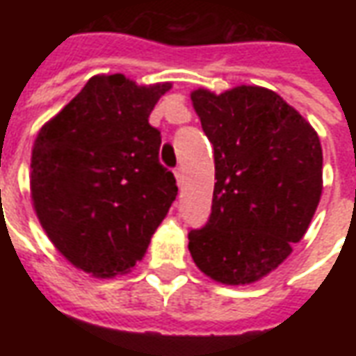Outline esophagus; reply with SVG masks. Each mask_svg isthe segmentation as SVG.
I'll return each instance as SVG.
<instances>
[{
  "label": "esophagus",
  "instance_id": "obj_1",
  "mask_svg": "<svg viewBox=\"0 0 356 356\" xmlns=\"http://www.w3.org/2000/svg\"><path fill=\"white\" fill-rule=\"evenodd\" d=\"M175 177H177V185L179 186L183 185V179H185V173H183V170H181V168H175Z\"/></svg>",
  "mask_w": 356,
  "mask_h": 356
}]
</instances>
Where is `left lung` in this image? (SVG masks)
<instances>
[{"instance_id": "1", "label": "left lung", "mask_w": 356, "mask_h": 356, "mask_svg": "<svg viewBox=\"0 0 356 356\" xmlns=\"http://www.w3.org/2000/svg\"><path fill=\"white\" fill-rule=\"evenodd\" d=\"M213 145L208 223L188 231L202 273L231 286L268 275L303 238L322 193V148L311 125L268 89L193 93Z\"/></svg>"}]
</instances>
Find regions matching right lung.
I'll return each mask as SVG.
<instances>
[{"mask_svg":"<svg viewBox=\"0 0 356 356\" xmlns=\"http://www.w3.org/2000/svg\"><path fill=\"white\" fill-rule=\"evenodd\" d=\"M168 89L95 76L34 143L30 185L40 223L68 261L93 276L143 259L177 196L158 158L162 135L148 124Z\"/></svg>","mask_w":356,"mask_h":356,"instance_id":"right-lung-1","label":"right lung"}]
</instances>
